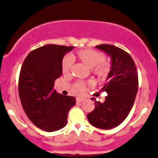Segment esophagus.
Segmentation results:
<instances>
[{"mask_svg":"<svg viewBox=\"0 0 158 158\" xmlns=\"http://www.w3.org/2000/svg\"><path fill=\"white\" fill-rule=\"evenodd\" d=\"M84 100H85V99H83V98H77V103H81V102H83Z\"/></svg>","mask_w":158,"mask_h":158,"instance_id":"obj_1","label":"esophagus"}]
</instances>
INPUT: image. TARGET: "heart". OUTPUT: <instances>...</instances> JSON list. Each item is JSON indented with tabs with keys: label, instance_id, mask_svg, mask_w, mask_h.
<instances>
[{
	"label": "heart",
	"instance_id": "heart-1",
	"mask_svg": "<svg viewBox=\"0 0 158 158\" xmlns=\"http://www.w3.org/2000/svg\"><path fill=\"white\" fill-rule=\"evenodd\" d=\"M79 58L87 66L94 68L93 71L99 77H105L110 70V65L105 61V56L102 52L94 50H83L79 52ZM74 62V56L71 54L67 55L62 61V70L64 73H68L70 71ZM85 84L83 81H78L73 88V93L81 94L84 92Z\"/></svg>",
	"mask_w": 158,
	"mask_h": 158
}]
</instances>
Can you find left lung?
<instances>
[{"label":"left lung","mask_w":158,"mask_h":158,"mask_svg":"<svg viewBox=\"0 0 158 158\" xmlns=\"http://www.w3.org/2000/svg\"><path fill=\"white\" fill-rule=\"evenodd\" d=\"M111 59V67L102 88L108 96L104 102L94 101L95 108L87 115L92 126L111 129L120 125L131 110L138 90V75L135 61L122 49L110 44L96 46Z\"/></svg>","instance_id":"left-lung-1"}]
</instances>
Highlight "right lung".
<instances>
[{
  "mask_svg": "<svg viewBox=\"0 0 158 158\" xmlns=\"http://www.w3.org/2000/svg\"><path fill=\"white\" fill-rule=\"evenodd\" d=\"M74 47L47 44L32 50L23 61L19 80L23 109L39 128L52 132L67 125L69 110L76 98L53 90L55 80L62 74V60Z\"/></svg>",
  "mask_w": 158,
  "mask_h": 158,
  "instance_id": "add662e5",
  "label": "right lung"
}]
</instances>
